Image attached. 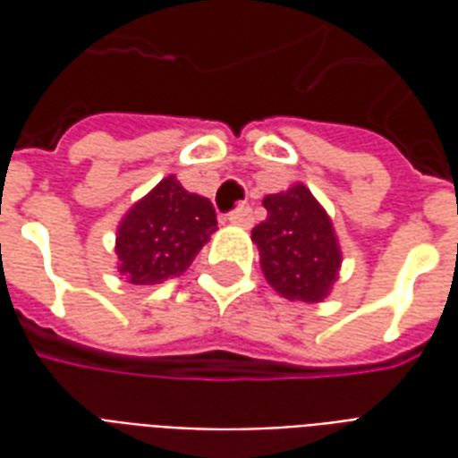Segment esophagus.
Instances as JSON below:
<instances>
[{"instance_id": "esophagus-1", "label": "esophagus", "mask_w": 458, "mask_h": 458, "mask_svg": "<svg viewBox=\"0 0 458 458\" xmlns=\"http://www.w3.org/2000/svg\"><path fill=\"white\" fill-rule=\"evenodd\" d=\"M228 220L233 223V225H238V228H252V223H255V218H252V208L250 206H240L238 210H233L228 216Z\"/></svg>"}]
</instances>
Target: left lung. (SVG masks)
<instances>
[{
    "label": "left lung",
    "instance_id": "1",
    "mask_svg": "<svg viewBox=\"0 0 458 458\" xmlns=\"http://www.w3.org/2000/svg\"><path fill=\"white\" fill-rule=\"evenodd\" d=\"M262 206L267 218L252 228V242L269 287L289 301H324L344 262L327 208L304 183L269 193Z\"/></svg>",
    "mask_w": 458,
    "mask_h": 458
}]
</instances>
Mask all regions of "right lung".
I'll list each match as a JSON object with an SVG mask.
<instances>
[{
	"mask_svg": "<svg viewBox=\"0 0 458 458\" xmlns=\"http://www.w3.org/2000/svg\"><path fill=\"white\" fill-rule=\"evenodd\" d=\"M216 230L213 203L183 189L171 174L122 216L114 240L117 272L130 284L179 277Z\"/></svg>",
	"mask_w": 458,
	"mask_h": 458,
	"instance_id": "right-lung-1",
	"label": "right lung"
}]
</instances>
